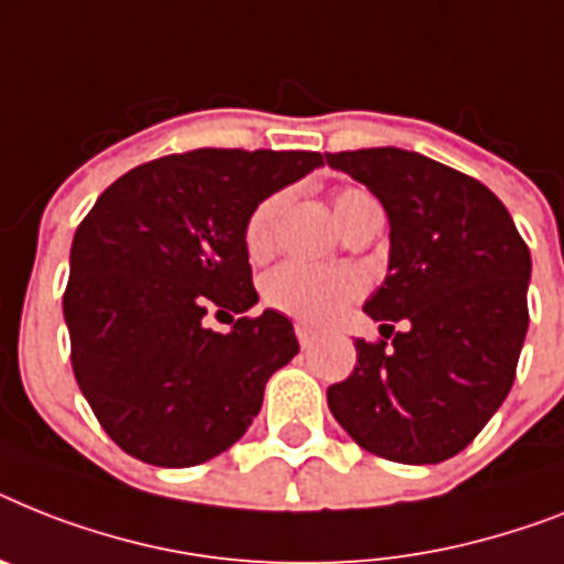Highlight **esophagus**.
<instances>
[{
  "instance_id": "esophagus-1",
  "label": "esophagus",
  "mask_w": 564,
  "mask_h": 564,
  "mask_svg": "<svg viewBox=\"0 0 564 564\" xmlns=\"http://www.w3.org/2000/svg\"><path fill=\"white\" fill-rule=\"evenodd\" d=\"M295 336H297V341H301V347H313V341H315V329L310 327V324H304V322H297L295 324Z\"/></svg>"
}]
</instances>
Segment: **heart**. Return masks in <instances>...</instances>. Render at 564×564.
Here are the masks:
<instances>
[{"mask_svg":"<svg viewBox=\"0 0 564 564\" xmlns=\"http://www.w3.org/2000/svg\"><path fill=\"white\" fill-rule=\"evenodd\" d=\"M368 199L370 196L365 191H356V187L338 191L336 199H333L338 226ZM281 205L283 196H269V199H263L258 208L251 210L249 223H246V249H249L251 258H260V254H267L272 249ZM359 292L361 278L354 269L313 267V263H301V260L281 263L263 281V295H267V301L274 310L315 324L336 318L341 313V306L347 301H354Z\"/></svg>","mask_w":564,"mask_h":564,"instance_id":"b5f03b06","label":"heart"}]
</instances>
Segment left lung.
<instances>
[{
    "label": "left lung",
    "mask_w": 564,
    "mask_h": 564,
    "mask_svg": "<svg viewBox=\"0 0 564 564\" xmlns=\"http://www.w3.org/2000/svg\"><path fill=\"white\" fill-rule=\"evenodd\" d=\"M327 164L386 208L388 274L365 313L382 327L405 322L391 347L356 338L354 373L327 388V405L370 455L441 464L510 393L530 322V249L489 187L429 155L370 148L327 153Z\"/></svg>",
    "instance_id": "8db88e82"
}]
</instances>
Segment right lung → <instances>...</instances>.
<instances>
[{"instance_id": "add662e5", "label": "right lung", "mask_w": 564, "mask_h": 564, "mask_svg": "<svg viewBox=\"0 0 564 564\" xmlns=\"http://www.w3.org/2000/svg\"><path fill=\"white\" fill-rule=\"evenodd\" d=\"M322 153L191 150L123 173L77 226L63 295L72 368L104 432L144 464H205L240 441L274 370L297 354L286 315L246 313V223Z\"/></svg>"}]
</instances>
